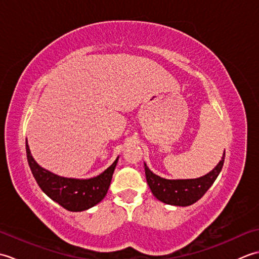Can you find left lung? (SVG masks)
Instances as JSON below:
<instances>
[{
    "label": "left lung",
    "instance_id": "1",
    "mask_svg": "<svg viewBox=\"0 0 259 259\" xmlns=\"http://www.w3.org/2000/svg\"><path fill=\"white\" fill-rule=\"evenodd\" d=\"M225 161V152L222 160L210 172L197 179L169 180L155 175L145 163L146 178L153 196L160 201L174 206H189L206 194L213 181L222 171Z\"/></svg>",
    "mask_w": 259,
    "mask_h": 259
}]
</instances>
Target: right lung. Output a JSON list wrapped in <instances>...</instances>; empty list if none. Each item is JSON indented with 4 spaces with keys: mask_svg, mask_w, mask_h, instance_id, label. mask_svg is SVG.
<instances>
[{
    "mask_svg": "<svg viewBox=\"0 0 259 259\" xmlns=\"http://www.w3.org/2000/svg\"><path fill=\"white\" fill-rule=\"evenodd\" d=\"M26 158L33 177L37 185L52 200L69 211L87 210L106 197L110 183H111L114 168L117 166L118 158L108 169L90 179L64 178L43 169L35 162L31 156L30 148L25 145Z\"/></svg>",
    "mask_w": 259,
    "mask_h": 259,
    "instance_id": "add662e5",
    "label": "right lung"
}]
</instances>
